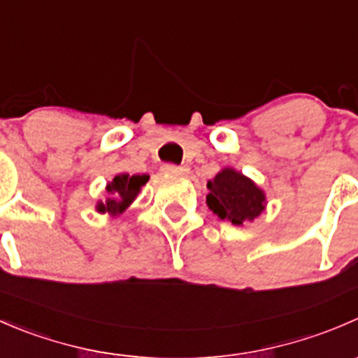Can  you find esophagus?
Returning a JSON list of instances; mask_svg holds the SVG:
<instances>
[{
  "label": "esophagus",
  "instance_id": "34e87169",
  "mask_svg": "<svg viewBox=\"0 0 358 358\" xmlns=\"http://www.w3.org/2000/svg\"><path fill=\"white\" fill-rule=\"evenodd\" d=\"M161 169L164 173H171V175H183V173L189 171V168H185V166H176V164H171V162L162 164Z\"/></svg>",
  "mask_w": 358,
  "mask_h": 358
}]
</instances>
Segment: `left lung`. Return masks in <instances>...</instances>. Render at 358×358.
<instances>
[{
    "label": "left lung",
    "instance_id": "8db88e82",
    "mask_svg": "<svg viewBox=\"0 0 358 358\" xmlns=\"http://www.w3.org/2000/svg\"><path fill=\"white\" fill-rule=\"evenodd\" d=\"M208 206L222 220L229 218L234 225L255 220L265 209L262 190L241 173L223 169L208 182Z\"/></svg>",
    "mask_w": 358,
    "mask_h": 358
}]
</instances>
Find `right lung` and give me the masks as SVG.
<instances>
[{
	"mask_svg": "<svg viewBox=\"0 0 358 358\" xmlns=\"http://www.w3.org/2000/svg\"><path fill=\"white\" fill-rule=\"evenodd\" d=\"M147 180H149L147 175H128V173L117 175L112 180V183L107 185V192L110 194V197L106 202H99L96 209L100 213H110V215L122 213L131 204L136 194L140 192V187L145 185Z\"/></svg>",
	"mask_w": 358,
	"mask_h": 358,
	"instance_id": "1",
	"label": "right lung"
}]
</instances>
